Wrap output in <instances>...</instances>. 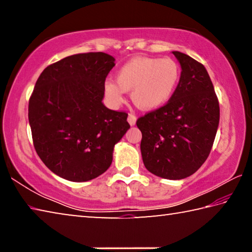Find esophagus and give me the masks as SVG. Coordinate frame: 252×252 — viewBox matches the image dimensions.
<instances>
[{"label": "esophagus", "mask_w": 252, "mask_h": 252, "mask_svg": "<svg viewBox=\"0 0 252 252\" xmlns=\"http://www.w3.org/2000/svg\"><path fill=\"white\" fill-rule=\"evenodd\" d=\"M127 122H129L130 126H134L135 122H136V117L134 114H129V117H127Z\"/></svg>", "instance_id": "obj_1"}]
</instances>
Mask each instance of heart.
I'll return each instance as SVG.
<instances>
[{"label":"heart","instance_id":"1","mask_svg":"<svg viewBox=\"0 0 252 252\" xmlns=\"http://www.w3.org/2000/svg\"><path fill=\"white\" fill-rule=\"evenodd\" d=\"M181 69L173 59L138 57L126 62L116 74L117 83L106 81L104 94L120 105L131 91L133 103L144 111L160 109L172 99L180 82Z\"/></svg>","mask_w":252,"mask_h":252}]
</instances>
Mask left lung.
<instances>
[{"label":"left lung","mask_w":252,"mask_h":252,"mask_svg":"<svg viewBox=\"0 0 252 252\" xmlns=\"http://www.w3.org/2000/svg\"><path fill=\"white\" fill-rule=\"evenodd\" d=\"M181 66L177 91L167 104L136 121L144 167L157 177L180 180L207 160L219 126L218 97L208 72L189 55L172 51Z\"/></svg>","instance_id":"left-lung-1"}]
</instances>
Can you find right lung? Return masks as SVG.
I'll return each instance as SVG.
<instances>
[{"label":"right lung","mask_w":252,"mask_h":252,"mask_svg":"<svg viewBox=\"0 0 252 252\" xmlns=\"http://www.w3.org/2000/svg\"><path fill=\"white\" fill-rule=\"evenodd\" d=\"M114 61L103 52L70 55L45 67L34 87L29 102L34 148L65 180L84 182L104 173L114 146L130 129L126 112L102 102Z\"/></svg>","instance_id":"add662e5"}]
</instances>
